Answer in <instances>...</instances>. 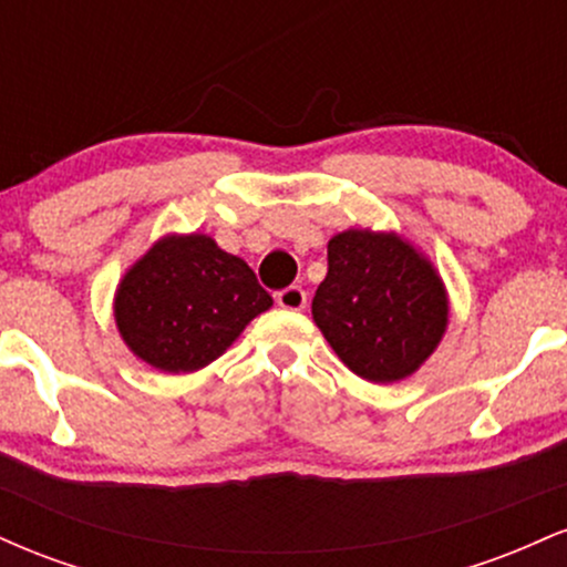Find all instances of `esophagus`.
Instances as JSON below:
<instances>
[{
    "mask_svg": "<svg viewBox=\"0 0 567 567\" xmlns=\"http://www.w3.org/2000/svg\"><path fill=\"white\" fill-rule=\"evenodd\" d=\"M277 303L288 311H301L306 309V290L292 285V288H285L277 292Z\"/></svg>",
    "mask_w": 567,
    "mask_h": 567,
    "instance_id": "esophagus-1",
    "label": "esophagus"
}]
</instances>
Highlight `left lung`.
I'll use <instances>...</instances> for the list:
<instances>
[{
    "instance_id": "1",
    "label": "left lung",
    "mask_w": 567,
    "mask_h": 567,
    "mask_svg": "<svg viewBox=\"0 0 567 567\" xmlns=\"http://www.w3.org/2000/svg\"><path fill=\"white\" fill-rule=\"evenodd\" d=\"M311 317L351 373L396 383L440 347L451 301L434 264L402 234L347 229L328 243Z\"/></svg>"
}]
</instances>
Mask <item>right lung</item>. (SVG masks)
Masks as SVG:
<instances>
[{
    "label": "right lung",
    "mask_w": 567,
    "mask_h": 567,
    "mask_svg": "<svg viewBox=\"0 0 567 567\" xmlns=\"http://www.w3.org/2000/svg\"><path fill=\"white\" fill-rule=\"evenodd\" d=\"M271 303L250 266L213 237L165 234L116 285L114 322L146 365L194 373L218 360Z\"/></svg>",
    "instance_id": "right-lung-1"
}]
</instances>
